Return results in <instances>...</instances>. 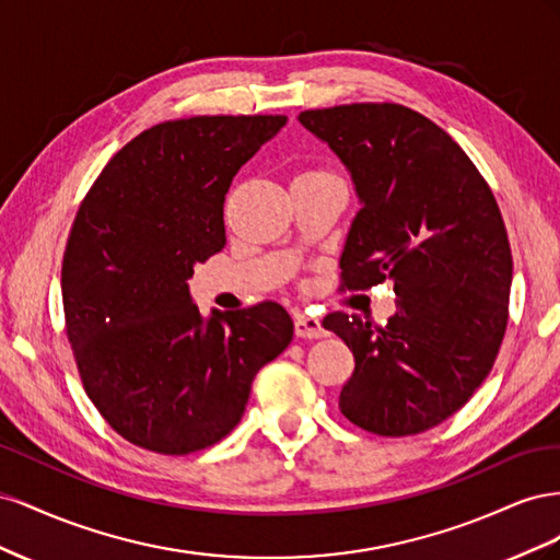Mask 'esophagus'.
<instances>
[{
  "label": "esophagus",
  "instance_id": "esophagus-1",
  "mask_svg": "<svg viewBox=\"0 0 560 560\" xmlns=\"http://www.w3.org/2000/svg\"><path fill=\"white\" fill-rule=\"evenodd\" d=\"M294 331L301 338H322L327 331L317 317H308L306 313H294Z\"/></svg>",
  "mask_w": 560,
  "mask_h": 560
}]
</instances>
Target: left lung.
<instances>
[{"label":"left lung","mask_w":560,"mask_h":560,"mask_svg":"<svg viewBox=\"0 0 560 560\" xmlns=\"http://www.w3.org/2000/svg\"><path fill=\"white\" fill-rule=\"evenodd\" d=\"M299 121L346 163L362 210L341 254V290L395 282L387 325L329 313L354 354L338 397L366 432L406 436L444 422L495 364L510 319L512 247L498 200L446 130L395 103L306 109Z\"/></svg>","instance_id":"1"}]
</instances>
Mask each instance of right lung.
I'll return each mask as SVG.
<instances>
[{"instance_id":"obj_1","label":"right lung","mask_w":560,"mask_h":560,"mask_svg":"<svg viewBox=\"0 0 560 560\" xmlns=\"http://www.w3.org/2000/svg\"><path fill=\"white\" fill-rule=\"evenodd\" d=\"M284 124L282 114L156 124L81 200L62 257L65 329L89 399L135 446L186 455L222 442L257 371L292 341L280 303L202 319L186 287L226 245L231 179Z\"/></svg>"}]
</instances>
